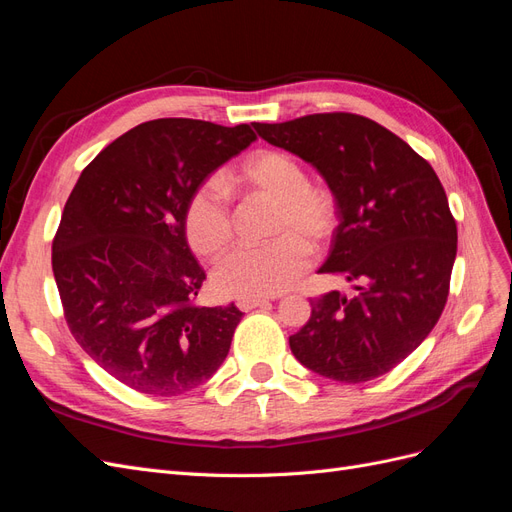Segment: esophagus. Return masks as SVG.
<instances>
[{
	"label": "esophagus",
	"instance_id": "1",
	"mask_svg": "<svg viewBox=\"0 0 512 512\" xmlns=\"http://www.w3.org/2000/svg\"><path fill=\"white\" fill-rule=\"evenodd\" d=\"M265 305H269V299H239L237 301V307L241 309V312H250V309L265 307Z\"/></svg>",
	"mask_w": 512,
	"mask_h": 512
}]
</instances>
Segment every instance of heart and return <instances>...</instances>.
Returning a JSON list of instances; mask_svg holds the SVG:
<instances>
[{"label":"heart","mask_w":512,"mask_h":512,"mask_svg":"<svg viewBox=\"0 0 512 512\" xmlns=\"http://www.w3.org/2000/svg\"><path fill=\"white\" fill-rule=\"evenodd\" d=\"M250 192L275 200L271 235L265 245H245L215 271L220 292L239 299H265L299 282L312 262V247L322 250L339 224V205L331 190L307 185L305 168L284 151L260 149L247 156L230 177ZM190 247L218 260L235 241V220L226 190L209 179L190 194L183 211Z\"/></svg>","instance_id":"obj_1"}]
</instances>
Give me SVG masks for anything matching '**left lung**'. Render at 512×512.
Wrapping results in <instances>:
<instances>
[{"mask_svg":"<svg viewBox=\"0 0 512 512\" xmlns=\"http://www.w3.org/2000/svg\"><path fill=\"white\" fill-rule=\"evenodd\" d=\"M267 143L312 164L339 205V226L320 273L342 275L354 297L331 290L290 335L297 361L346 384L374 380L436 327L457 256V224L438 175L380 123L318 113L254 123Z\"/></svg>","mask_w":512,"mask_h":512,"instance_id":"obj_1","label":"left lung"}]
</instances>
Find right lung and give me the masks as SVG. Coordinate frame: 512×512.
I'll return each mask as SVG.
<instances>
[{
  "label": "right lung",
  "mask_w": 512,
  "mask_h": 512,
  "mask_svg": "<svg viewBox=\"0 0 512 512\" xmlns=\"http://www.w3.org/2000/svg\"><path fill=\"white\" fill-rule=\"evenodd\" d=\"M256 141L252 126L153 119L91 160L53 239V275L79 346L130 389L175 397L224 363L241 312L203 307L207 275L183 228L190 194Z\"/></svg>",
  "instance_id": "obj_1"
}]
</instances>
